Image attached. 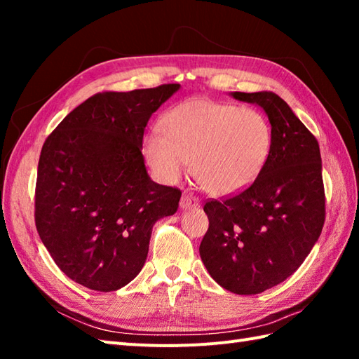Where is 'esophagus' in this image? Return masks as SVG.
I'll list each match as a JSON object with an SVG mask.
<instances>
[{
	"mask_svg": "<svg viewBox=\"0 0 359 359\" xmlns=\"http://www.w3.org/2000/svg\"><path fill=\"white\" fill-rule=\"evenodd\" d=\"M199 199H197L196 196H193L191 193H188V191H185L184 193V196H182V199H180V207L184 208V210H189V208H197L199 207Z\"/></svg>",
	"mask_w": 359,
	"mask_h": 359,
	"instance_id": "obj_1",
	"label": "esophagus"
}]
</instances>
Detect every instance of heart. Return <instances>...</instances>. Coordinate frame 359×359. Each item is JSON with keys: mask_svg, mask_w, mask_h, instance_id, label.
Returning <instances> with one entry per match:
<instances>
[{"mask_svg": "<svg viewBox=\"0 0 359 359\" xmlns=\"http://www.w3.org/2000/svg\"><path fill=\"white\" fill-rule=\"evenodd\" d=\"M160 125L163 134L152 131L143 142L154 172L172 184L191 162L197 184L216 196L253 184L271 152V125L255 108L191 98L168 111Z\"/></svg>", "mask_w": 359, "mask_h": 359, "instance_id": "obj_1", "label": "heart"}]
</instances>
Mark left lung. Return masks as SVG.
Returning a JSON list of instances; mask_svg holds the SVG:
<instances>
[{"label": "left lung", "mask_w": 359, "mask_h": 359, "mask_svg": "<svg viewBox=\"0 0 359 359\" xmlns=\"http://www.w3.org/2000/svg\"><path fill=\"white\" fill-rule=\"evenodd\" d=\"M266 112L273 129L269 160L238 194L203 205L210 225L201 257L211 278L236 294H257L299 269L325 220L321 152L316 137L270 90L233 93Z\"/></svg>", "instance_id": "1"}]
</instances>
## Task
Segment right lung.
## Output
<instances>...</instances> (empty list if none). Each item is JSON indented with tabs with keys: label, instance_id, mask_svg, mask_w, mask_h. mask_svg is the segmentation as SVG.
I'll return each instance as SVG.
<instances>
[{
	"label": "right lung",
	"instance_id": "obj_1",
	"mask_svg": "<svg viewBox=\"0 0 359 359\" xmlns=\"http://www.w3.org/2000/svg\"><path fill=\"white\" fill-rule=\"evenodd\" d=\"M177 83L98 93L62 120L38 160L35 225L67 278L97 292L129 284L147 261L152 226L177 211L182 191L144 168L148 120Z\"/></svg>",
	"mask_w": 359,
	"mask_h": 359
}]
</instances>
